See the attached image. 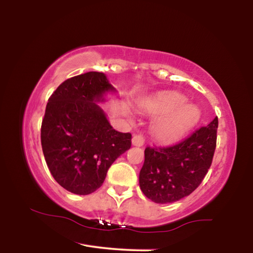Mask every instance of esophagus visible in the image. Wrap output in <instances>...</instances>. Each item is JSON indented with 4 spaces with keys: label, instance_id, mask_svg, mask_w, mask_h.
<instances>
[{
    "label": "esophagus",
    "instance_id": "34e87169",
    "mask_svg": "<svg viewBox=\"0 0 253 253\" xmlns=\"http://www.w3.org/2000/svg\"><path fill=\"white\" fill-rule=\"evenodd\" d=\"M145 143V139H144V136L143 135H134L131 138V144L134 145V146H143Z\"/></svg>",
    "mask_w": 253,
    "mask_h": 253
}]
</instances>
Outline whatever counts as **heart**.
Wrapping results in <instances>:
<instances>
[{"label":"heart","instance_id":"1","mask_svg":"<svg viewBox=\"0 0 253 253\" xmlns=\"http://www.w3.org/2000/svg\"><path fill=\"white\" fill-rule=\"evenodd\" d=\"M185 97L169 91L140 102V108L157 117L152 126V134L161 142H174L181 138L200 119L198 107L185 104Z\"/></svg>","mask_w":253,"mask_h":253}]
</instances>
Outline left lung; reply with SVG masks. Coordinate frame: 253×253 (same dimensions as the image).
<instances>
[{
  "instance_id": "left-lung-1",
  "label": "left lung",
  "mask_w": 253,
  "mask_h": 253,
  "mask_svg": "<svg viewBox=\"0 0 253 253\" xmlns=\"http://www.w3.org/2000/svg\"><path fill=\"white\" fill-rule=\"evenodd\" d=\"M215 117L182 142L165 147H146L139 186L153 202L173 203L190 195L207 175L216 147Z\"/></svg>"
}]
</instances>
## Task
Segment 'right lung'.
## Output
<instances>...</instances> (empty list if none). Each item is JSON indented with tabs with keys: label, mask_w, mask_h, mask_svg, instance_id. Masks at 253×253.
<instances>
[{
	"label": "right lung",
	"mask_w": 253,
	"mask_h": 253,
	"mask_svg": "<svg viewBox=\"0 0 253 253\" xmlns=\"http://www.w3.org/2000/svg\"><path fill=\"white\" fill-rule=\"evenodd\" d=\"M109 91L115 88L107 77L90 71L63 81L46 104L42 151L53 178L74 194L98 190L110 165L131 146L130 132L115 130L97 104Z\"/></svg>",
	"instance_id": "right-lung-1"
}]
</instances>
